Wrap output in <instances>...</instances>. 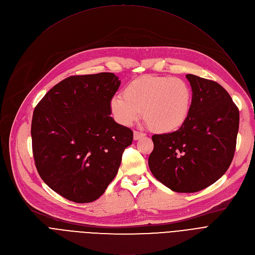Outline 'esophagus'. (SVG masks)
I'll return each mask as SVG.
<instances>
[{
    "label": "esophagus",
    "mask_w": 255,
    "mask_h": 255,
    "mask_svg": "<svg viewBox=\"0 0 255 255\" xmlns=\"http://www.w3.org/2000/svg\"><path fill=\"white\" fill-rule=\"evenodd\" d=\"M145 135V133H143V132H139V131H134V139L135 140H139L140 138H142V137H144Z\"/></svg>",
    "instance_id": "34e87169"
}]
</instances>
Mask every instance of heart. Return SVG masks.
Masks as SVG:
<instances>
[{"label": "heart", "instance_id": "1", "mask_svg": "<svg viewBox=\"0 0 255 255\" xmlns=\"http://www.w3.org/2000/svg\"><path fill=\"white\" fill-rule=\"evenodd\" d=\"M192 100V90L183 80L142 76L126 85L123 95L111 99L110 110L123 126H130L141 112L145 123L153 131L171 133L188 120Z\"/></svg>", "mask_w": 255, "mask_h": 255}]
</instances>
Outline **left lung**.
Here are the masks:
<instances>
[{
	"label": "left lung",
	"mask_w": 255,
	"mask_h": 255,
	"mask_svg": "<svg viewBox=\"0 0 255 255\" xmlns=\"http://www.w3.org/2000/svg\"><path fill=\"white\" fill-rule=\"evenodd\" d=\"M193 100L186 123L178 130L152 136L148 165L156 179L177 193H196L219 179L236 148L239 110L218 83L187 75Z\"/></svg>",
	"instance_id": "8db88e82"
}]
</instances>
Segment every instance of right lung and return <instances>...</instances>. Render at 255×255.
I'll list each match as a JSON object with an SVG mask.
<instances>
[{
    "instance_id": "add662e5",
    "label": "right lung",
    "mask_w": 255,
    "mask_h": 255,
    "mask_svg": "<svg viewBox=\"0 0 255 255\" xmlns=\"http://www.w3.org/2000/svg\"><path fill=\"white\" fill-rule=\"evenodd\" d=\"M121 82L112 72L71 76L35 107L32 150L44 183L75 203L99 199L116 176L133 131L110 116Z\"/></svg>"
}]
</instances>
